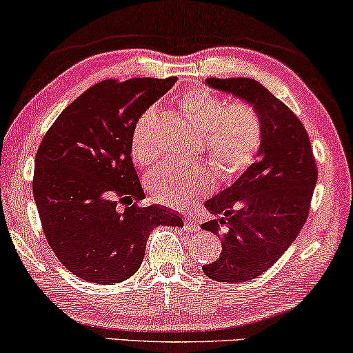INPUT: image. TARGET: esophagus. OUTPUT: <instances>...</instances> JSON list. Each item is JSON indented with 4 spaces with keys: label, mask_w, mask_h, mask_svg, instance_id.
Instances as JSON below:
<instances>
[{
    "label": "esophagus",
    "mask_w": 353,
    "mask_h": 353,
    "mask_svg": "<svg viewBox=\"0 0 353 353\" xmlns=\"http://www.w3.org/2000/svg\"><path fill=\"white\" fill-rule=\"evenodd\" d=\"M185 225H186V228H190L191 232H198L199 230V222H198V219H196V217L188 216L185 219Z\"/></svg>",
    "instance_id": "1"
}]
</instances>
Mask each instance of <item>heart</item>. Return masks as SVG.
Here are the masks:
<instances>
[{
	"instance_id": "obj_1",
	"label": "heart",
	"mask_w": 353,
	"mask_h": 353,
	"mask_svg": "<svg viewBox=\"0 0 353 353\" xmlns=\"http://www.w3.org/2000/svg\"><path fill=\"white\" fill-rule=\"evenodd\" d=\"M180 107L204 132V150L222 181H235L254 165L264 143V125L253 105L243 100L230 103L212 90L194 87L181 95ZM154 118V108H148L131 132V157L141 167L155 160L149 143ZM145 186L162 203L185 205L212 190V175L198 162H165L148 173Z\"/></svg>"
}]
</instances>
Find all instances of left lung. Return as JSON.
Masks as SVG:
<instances>
[{
	"instance_id": "left-lung-1",
	"label": "left lung",
	"mask_w": 353,
	"mask_h": 353,
	"mask_svg": "<svg viewBox=\"0 0 353 353\" xmlns=\"http://www.w3.org/2000/svg\"><path fill=\"white\" fill-rule=\"evenodd\" d=\"M208 84L250 102L264 125L254 165L204 203L210 214L222 217L201 225L216 235L225 230L219 259L203 266L205 276L246 282L266 272L303 228L318 167L303 123L266 87L248 77H209Z\"/></svg>"
}]
</instances>
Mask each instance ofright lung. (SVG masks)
<instances>
[{"label":"right lung","instance_id":"obj_1","mask_svg":"<svg viewBox=\"0 0 353 353\" xmlns=\"http://www.w3.org/2000/svg\"><path fill=\"white\" fill-rule=\"evenodd\" d=\"M175 81H100L59 113L39 145L32 190L45 238L82 281H126L141 268L154 227H183L170 209L137 204L144 191L130 149L137 118Z\"/></svg>","mask_w":353,"mask_h":353}]
</instances>
